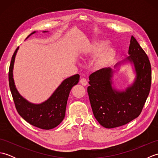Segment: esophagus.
<instances>
[{
    "instance_id": "esophagus-1",
    "label": "esophagus",
    "mask_w": 158,
    "mask_h": 158,
    "mask_svg": "<svg viewBox=\"0 0 158 158\" xmlns=\"http://www.w3.org/2000/svg\"><path fill=\"white\" fill-rule=\"evenodd\" d=\"M80 83H81L82 85H86L87 84H88V81H87V79H85V78H82L81 79V80H80Z\"/></svg>"
}]
</instances>
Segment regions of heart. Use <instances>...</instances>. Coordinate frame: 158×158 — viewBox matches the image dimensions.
<instances>
[{"mask_svg":"<svg viewBox=\"0 0 158 158\" xmlns=\"http://www.w3.org/2000/svg\"><path fill=\"white\" fill-rule=\"evenodd\" d=\"M109 41L104 39H99L94 41L83 52V56L86 58H92L97 55L100 56V62H106L115 56V50L111 47H109Z\"/></svg>","mask_w":158,"mask_h":158,"instance_id":"heart-1","label":"heart"}]
</instances>
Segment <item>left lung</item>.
Instances as JSON below:
<instances>
[{
    "instance_id": "1",
    "label": "left lung",
    "mask_w": 158,
    "mask_h": 158,
    "mask_svg": "<svg viewBox=\"0 0 158 158\" xmlns=\"http://www.w3.org/2000/svg\"><path fill=\"white\" fill-rule=\"evenodd\" d=\"M128 54L115 65L117 70L127 63L134 66L135 80L124 90L113 86L115 70L110 68L98 70L89 77L88 93L94 115L106 128L123 126L139 117L149 96L152 83L150 62L133 36H131Z\"/></svg>"
}]
</instances>
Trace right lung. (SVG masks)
<instances>
[{"label":"right lung","instance_id":"obj_1","mask_svg":"<svg viewBox=\"0 0 158 158\" xmlns=\"http://www.w3.org/2000/svg\"><path fill=\"white\" fill-rule=\"evenodd\" d=\"M47 32L48 31H43ZM35 32L36 31L32 32L26 39ZM18 49L19 47L12 56L9 70V88L16 109L19 115L31 125L43 130L54 128L64 118L69 93L73 87L78 83L79 75L77 74L64 80L45 101L40 104L32 103L19 93L13 79V66Z\"/></svg>","mask_w":158,"mask_h":158}]
</instances>
